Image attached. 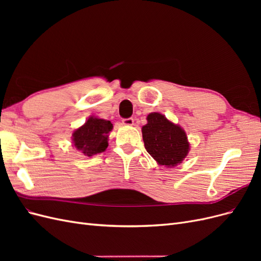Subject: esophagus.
<instances>
[{"label": "esophagus", "instance_id": "1", "mask_svg": "<svg viewBox=\"0 0 261 261\" xmlns=\"http://www.w3.org/2000/svg\"><path fill=\"white\" fill-rule=\"evenodd\" d=\"M122 123L124 125H127V126H130L134 124V118L133 117H128V118H123L122 120Z\"/></svg>", "mask_w": 261, "mask_h": 261}]
</instances>
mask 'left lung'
<instances>
[{
    "mask_svg": "<svg viewBox=\"0 0 261 261\" xmlns=\"http://www.w3.org/2000/svg\"><path fill=\"white\" fill-rule=\"evenodd\" d=\"M143 126V139L147 152L161 165L175 167L187 155L189 144L185 132L160 113H150Z\"/></svg>",
    "mask_w": 261,
    "mask_h": 261,
    "instance_id": "8db88e82",
    "label": "left lung"
}]
</instances>
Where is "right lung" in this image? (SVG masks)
<instances>
[{
	"label": "right lung",
	"mask_w": 261,
	"mask_h": 261,
	"mask_svg": "<svg viewBox=\"0 0 261 261\" xmlns=\"http://www.w3.org/2000/svg\"><path fill=\"white\" fill-rule=\"evenodd\" d=\"M112 128L113 124L110 121L91 116L85 125L73 133L74 146L88 156L103 152Z\"/></svg>",
	"instance_id": "right-lung-1"
}]
</instances>
